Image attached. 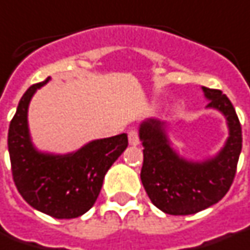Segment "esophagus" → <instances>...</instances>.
I'll list each match as a JSON object with an SVG mask.
<instances>
[{"instance_id":"34e87169","label":"esophagus","mask_w":250,"mask_h":250,"mask_svg":"<svg viewBox=\"0 0 250 250\" xmlns=\"http://www.w3.org/2000/svg\"><path fill=\"white\" fill-rule=\"evenodd\" d=\"M128 142H130V145H134V146L140 144V138H138L137 130H130L128 131Z\"/></svg>"}]
</instances>
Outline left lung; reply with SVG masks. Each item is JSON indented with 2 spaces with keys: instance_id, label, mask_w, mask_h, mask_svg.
Segmentation results:
<instances>
[{
  "instance_id": "1",
  "label": "left lung",
  "mask_w": 250,
  "mask_h": 250,
  "mask_svg": "<svg viewBox=\"0 0 250 250\" xmlns=\"http://www.w3.org/2000/svg\"><path fill=\"white\" fill-rule=\"evenodd\" d=\"M208 109L226 117L228 138L214 156L205 160L183 158L171 146L167 125L158 119L140 125L144 146L141 181L151 202L173 216H187L217 203L234 181L241 149L242 130L235 109L220 90L202 87Z\"/></svg>"
}]
</instances>
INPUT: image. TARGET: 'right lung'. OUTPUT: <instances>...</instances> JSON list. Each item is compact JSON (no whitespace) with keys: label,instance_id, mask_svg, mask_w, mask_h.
Here are the masks:
<instances>
[{"label":"right lung","instance_id":"add662e5","mask_svg":"<svg viewBox=\"0 0 250 250\" xmlns=\"http://www.w3.org/2000/svg\"><path fill=\"white\" fill-rule=\"evenodd\" d=\"M23 94L8 131V151L15 185L31 208L55 219H74L94 206L105 174L128 145L127 134L94 140L80 149L56 155L39 151L31 141L27 112L36 91Z\"/></svg>","mask_w":250,"mask_h":250}]
</instances>
